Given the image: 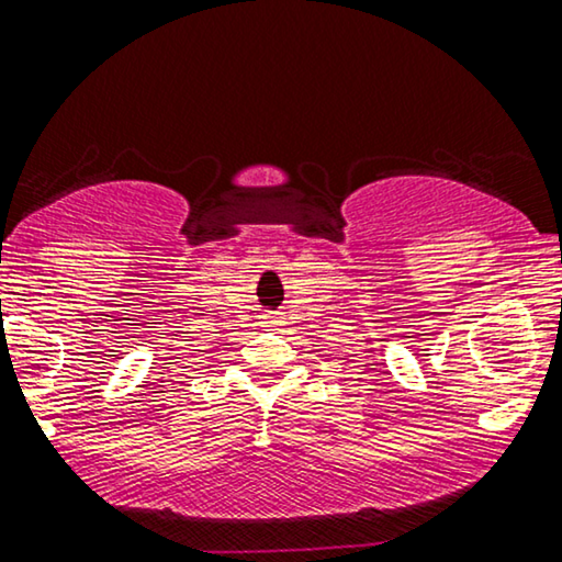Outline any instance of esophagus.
Listing matches in <instances>:
<instances>
[{
	"label": "esophagus",
	"mask_w": 562,
	"mask_h": 562,
	"mask_svg": "<svg viewBox=\"0 0 562 562\" xmlns=\"http://www.w3.org/2000/svg\"><path fill=\"white\" fill-rule=\"evenodd\" d=\"M279 322H281V319L273 317V314H271V317L263 319V325H266V327H276V325H279Z\"/></svg>",
	"instance_id": "34e87169"
}]
</instances>
